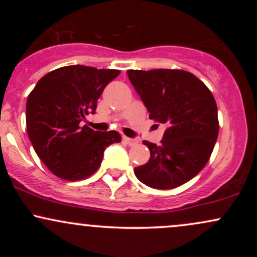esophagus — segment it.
I'll return each mask as SVG.
<instances>
[{"label":"esophagus","instance_id":"obj_1","mask_svg":"<svg viewBox=\"0 0 257 257\" xmlns=\"http://www.w3.org/2000/svg\"><path fill=\"white\" fill-rule=\"evenodd\" d=\"M123 140H124L125 143L128 144V145H131V146L138 145V143H139L137 139H132V138H128V137H123Z\"/></svg>","mask_w":257,"mask_h":257}]
</instances>
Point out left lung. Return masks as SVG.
Listing matches in <instances>:
<instances>
[{"instance_id":"obj_1","label":"left lung","mask_w":257,"mask_h":257,"mask_svg":"<svg viewBox=\"0 0 257 257\" xmlns=\"http://www.w3.org/2000/svg\"><path fill=\"white\" fill-rule=\"evenodd\" d=\"M126 73L150 118L167 126L161 145L144 141L151 156L146 164L135 168V175L152 188L179 187L205 167L214 150L219 135L214 95L199 78L184 70Z\"/></svg>"}]
</instances>
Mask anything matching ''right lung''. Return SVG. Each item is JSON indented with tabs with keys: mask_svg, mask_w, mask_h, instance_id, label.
<instances>
[{
	"mask_svg": "<svg viewBox=\"0 0 257 257\" xmlns=\"http://www.w3.org/2000/svg\"><path fill=\"white\" fill-rule=\"evenodd\" d=\"M120 73L83 65L59 67L37 82L26 101V126L35 152L58 178L78 181L101 164L118 132H95L81 122L96 110L105 87Z\"/></svg>",
	"mask_w": 257,
	"mask_h": 257,
	"instance_id": "right-lung-1",
	"label": "right lung"
}]
</instances>
